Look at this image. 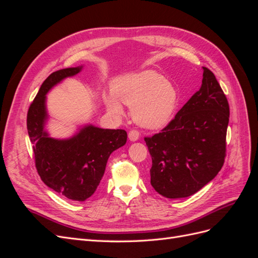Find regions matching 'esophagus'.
<instances>
[{"label": "esophagus", "mask_w": 258, "mask_h": 258, "mask_svg": "<svg viewBox=\"0 0 258 258\" xmlns=\"http://www.w3.org/2000/svg\"><path fill=\"white\" fill-rule=\"evenodd\" d=\"M128 138H129L130 141H137V140H139V138H140V132L136 129L130 130L129 134H128Z\"/></svg>", "instance_id": "obj_1"}]
</instances>
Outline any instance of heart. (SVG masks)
Listing matches in <instances>:
<instances>
[{
  "mask_svg": "<svg viewBox=\"0 0 258 258\" xmlns=\"http://www.w3.org/2000/svg\"><path fill=\"white\" fill-rule=\"evenodd\" d=\"M107 110L122 114L121 102L132 106V117L145 128L166 126L172 119L178 104V91L173 84L154 70L117 79L113 92L104 97Z\"/></svg>",
  "mask_w": 258,
  "mask_h": 258,
  "instance_id": "obj_1",
  "label": "heart"
}]
</instances>
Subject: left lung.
<instances>
[{
  "instance_id": "obj_1",
  "label": "left lung",
  "mask_w": 258,
  "mask_h": 258,
  "mask_svg": "<svg viewBox=\"0 0 258 258\" xmlns=\"http://www.w3.org/2000/svg\"><path fill=\"white\" fill-rule=\"evenodd\" d=\"M202 70L200 89L160 132L144 138L152 156L151 184L166 198L191 196L224 165L229 104L215 75Z\"/></svg>"
}]
</instances>
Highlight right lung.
<instances>
[{"label":"right lung","mask_w":258,"mask_h":258,"mask_svg":"<svg viewBox=\"0 0 258 258\" xmlns=\"http://www.w3.org/2000/svg\"><path fill=\"white\" fill-rule=\"evenodd\" d=\"M81 70L82 67L69 68L51 73L42 84L27 115L38 175L51 189L75 201H85L93 195L110 155L127 142V132L122 129H101L90 124L68 140L49 138L44 130L47 119L46 93Z\"/></svg>","instance_id":"obj_1"}]
</instances>
